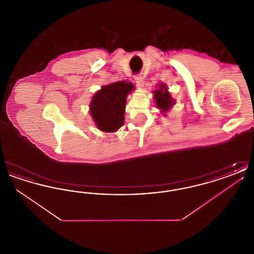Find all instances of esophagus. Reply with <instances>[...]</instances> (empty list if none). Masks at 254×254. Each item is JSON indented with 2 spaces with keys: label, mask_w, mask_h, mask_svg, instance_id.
Listing matches in <instances>:
<instances>
[{
  "label": "esophagus",
  "mask_w": 254,
  "mask_h": 254,
  "mask_svg": "<svg viewBox=\"0 0 254 254\" xmlns=\"http://www.w3.org/2000/svg\"><path fill=\"white\" fill-rule=\"evenodd\" d=\"M134 80H135V82H136V84L139 85V86H142V85H144V78L141 76V75H136L135 77H134Z\"/></svg>",
  "instance_id": "obj_1"
}]
</instances>
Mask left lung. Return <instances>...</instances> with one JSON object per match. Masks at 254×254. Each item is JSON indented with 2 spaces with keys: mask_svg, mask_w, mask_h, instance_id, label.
<instances>
[{
  "mask_svg": "<svg viewBox=\"0 0 254 254\" xmlns=\"http://www.w3.org/2000/svg\"><path fill=\"white\" fill-rule=\"evenodd\" d=\"M158 86H159V88L153 91L154 100H155L158 109H161L162 113H166L173 107L175 101L170 96V93L168 91L167 85L162 84Z\"/></svg>",
  "mask_w": 254,
  "mask_h": 254,
  "instance_id": "1",
  "label": "left lung"
}]
</instances>
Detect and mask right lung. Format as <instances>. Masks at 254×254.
Segmentation results:
<instances>
[{
    "mask_svg": "<svg viewBox=\"0 0 254 254\" xmlns=\"http://www.w3.org/2000/svg\"><path fill=\"white\" fill-rule=\"evenodd\" d=\"M133 88L132 83L119 81L102 86L92 97L90 114L100 130L115 132L124 125L127 97Z\"/></svg>",
    "mask_w": 254,
    "mask_h": 254,
    "instance_id": "1",
    "label": "right lung"
}]
</instances>
